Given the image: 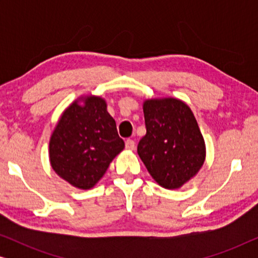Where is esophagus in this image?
Instances as JSON below:
<instances>
[{"label":"esophagus","mask_w":258,"mask_h":258,"mask_svg":"<svg viewBox=\"0 0 258 258\" xmlns=\"http://www.w3.org/2000/svg\"><path fill=\"white\" fill-rule=\"evenodd\" d=\"M125 148L128 150H134L135 149V141L128 139L125 141Z\"/></svg>","instance_id":"1"}]
</instances>
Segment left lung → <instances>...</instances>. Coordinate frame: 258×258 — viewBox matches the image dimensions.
<instances>
[{
	"instance_id": "obj_1",
	"label": "left lung",
	"mask_w": 258,
	"mask_h": 258,
	"mask_svg": "<svg viewBox=\"0 0 258 258\" xmlns=\"http://www.w3.org/2000/svg\"><path fill=\"white\" fill-rule=\"evenodd\" d=\"M147 134L137 153L155 181L178 189L192 178L206 160V144L191 109L177 98L143 103Z\"/></svg>"
}]
</instances>
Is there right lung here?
Segmentation results:
<instances>
[{
  "mask_svg": "<svg viewBox=\"0 0 258 258\" xmlns=\"http://www.w3.org/2000/svg\"><path fill=\"white\" fill-rule=\"evenodd\" d=\"M123 148L105 101L90 95L73 102L62 114L50 137L49 157L59 177L86 190L100 181Z\"/></svg>",
  "mask_w": 258,
  "mask_h": 258,
  "instance_id": "1",
  "label": "right lung"
}]
</instances>
